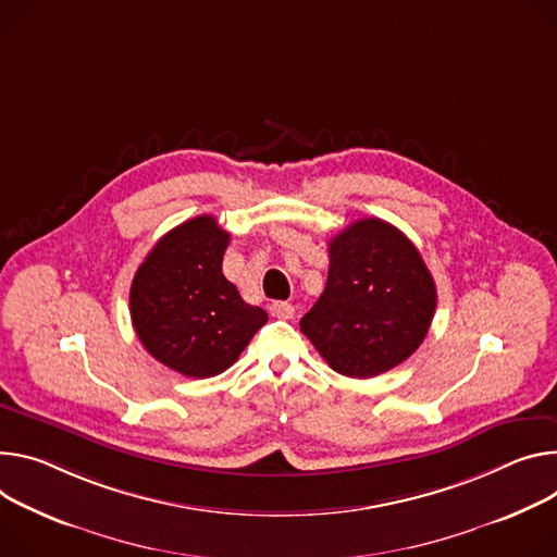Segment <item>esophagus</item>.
I'll list each match as a JSON object with an SVG mask.
<instances>
[{
	"label": "esophagus",
	"mask_w": 557,
	"mask_h": 557,
	"mask_svg": "<svg viewBox=\"0 0 557 557\" xmlns=\"http://www.w3.org/2000/svg\"><path fill=\"white\" fill-rule=\"evenodd\" d=\"M269 311L277 320H290L295 315V307L288 305V301H273V305L269 307Z\"/></svg>",
	"instance_id": "34e87169"
}]
</instances>
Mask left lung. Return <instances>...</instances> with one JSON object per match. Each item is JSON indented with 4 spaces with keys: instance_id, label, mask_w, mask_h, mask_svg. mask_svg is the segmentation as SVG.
<instances>
[{
    "instance_id": "obj_1",
    "label": "left lung",
    "mask_w": 557,
    "mask_h": 557,
    "mask_svg": "<svg viewBox=\"0 0 557 557\" xmlns=\"http://www.w3.org/2000/svg\"><path fill=\"white\" fill-rule=\"evenodd\" d=\"M329 258L326 288L299 322L329 367L367 380L411 358L437 305L413 242L384 220L364 218L331 239Z\"/></svg>"
}]
</instances>
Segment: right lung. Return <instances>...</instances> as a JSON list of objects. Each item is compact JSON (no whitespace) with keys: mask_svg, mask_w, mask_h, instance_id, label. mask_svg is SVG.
<instances>
[{"mask_svg":"<svg viewBox=\"0 0 557 557\" xmlns=\"http://www.w3.org/2000/svg\"><path fill=\"white\" fill-rule=\"evenodd\" d=\"M231 242L213 215L169 231L131 284V320L144 348L186 377L226 371L269 320L222 273Z\"/></svg>","mask_w":557,"mask_h":557,"instance_id":"right-lung-1","label":"right lung"}]
</instances>
